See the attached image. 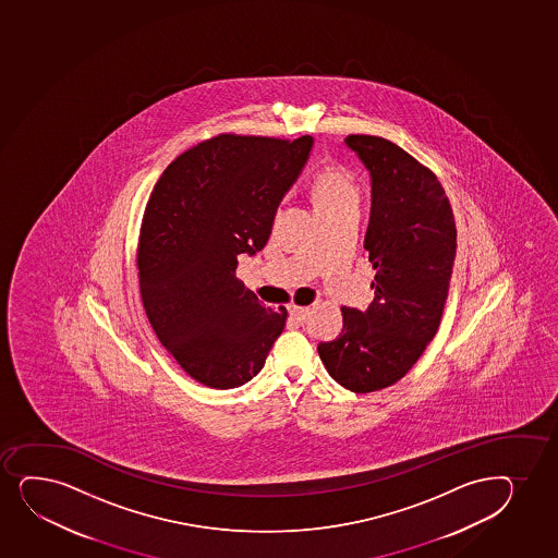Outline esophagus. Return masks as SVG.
Returning a JSON list of instances; mask_svg holds the SVG:
<instances>
[{
	"label": "esophagus",
	"mask_w": 558,
	"mask_h": 558,
	"mask_svg": "<svg viewBox=\"0 0 558 558\" xmlns=\"http://www.w3.org/2000/svg\"><path fill=\"white\" fill-rule=\"evenodd\" d=\"M289 311L292 316H294L295 320H305L308 316V311L311 307H302V305H295V303H290Z\"/></svg>",
	"instance_id": "esophagus-1"
}]
</instances>
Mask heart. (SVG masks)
<instances>
[{
  "label": "heart",
  "mask_w": 558,
  "mask_h": 558,
  "mask_svg": "<svg viewBox=\"0 0 558 558\" xmlns=\"http://www.w3.org/2000/svg\"><path fill=\"white\" fill-rule=\"evenodd\" d=\"M359 195V180L350 167L326 163L314 174L313 197L320 214L357 206Z\"/></svg>",
  "instance_id": "heart-1"
}]
</instances>
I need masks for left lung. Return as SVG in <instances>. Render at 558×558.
<instances>
[{
  "label": "left lung",
  "mask_w": 558,
  "mask_h": 558,
  "mask_svg": "<svg viewBox=\"0 0 558 558\" xmlns=\"http://www.w3.org/2000/svg\"><path fill=\"white\" fill-rule=\"evenodd\" d=\"M371 171L365 250L376 271L366 311L342 307V333L320 342L329 376L357 395L404 378L434 339L456 256L454 214L436 173L378 135L350 134Z\"/></svg>",
  "instance_id": "obj_1"
}]
</instances>
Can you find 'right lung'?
<instances>
[{
    "label": "right lung",
    "instance_id": "add662e5",
    "mask_svg": "<svg viewBox=\"0 0 558 558\" xmlns=\"http://www.w3.org/2000/svg\"><path fill=\"white\" fill-rule=\"evenodd\" d=\"M313 137L216 135L167 166L143 214L137 269L154 333L211 389L250 381L284 329L236 277L238 255L263 250L277 206Z\"/></svg>",
    "mask_w": 558,
    "mask_h": 558
}]
</instances>
